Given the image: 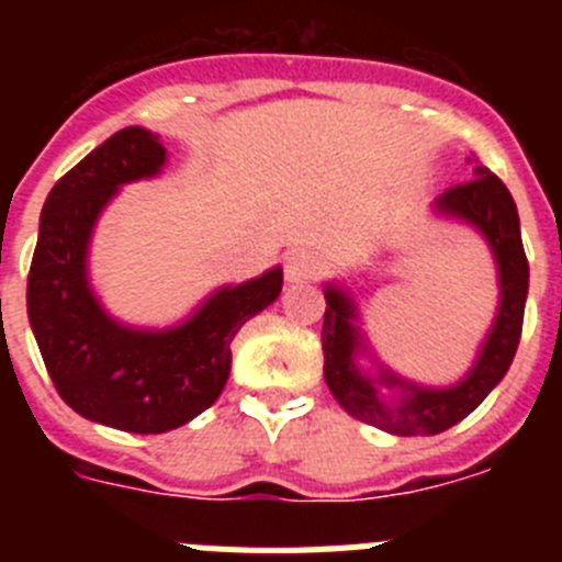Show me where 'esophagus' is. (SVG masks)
Instances as JSON below:
<instances>
[{
    "instance_id": "obj_1",
    "label": "esophagus",
    "mask_w": 562,
    "mask_h": 562,
    "mask_svg": "<svg viewBox=\"0 0 562 562\" xmlns=\"http://www.w3.org/2000/svg\"><path fill=\"white\" fill-rule=\"evenodd\" d=\"M317 267H321V261H317L315 252L306 250V247H292V250H286L284 278L290 281V284L310 281V278L317 272Z\"/></svg>"
}]
</instances>
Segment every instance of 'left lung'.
I'll return each instance as SVG.
<instances>
[{
  "mask_svg": "<svg viewBox=\"0 0 562 562\" xmlns=\"http://www.w3.org/2000/svg\"><path fill=\"white\" fill-rule=\"evenodd\" d=\"M473 162V160H470ZM475 180L436 196L430 211L439 220L473 227L486 241L498 276V306L475 360L450 385H422L391 371L362 331L360 306L346 281H326L324 376L331 396L355 419L394 436H436L473 414L504 380L518 351L524 306L529 295V261L520 241L513 193L490 168H473ZM366 359V363H360Z\"/></svg>",
  "mask_w": 562,
  "mask_h": 562,
  "instance_id": "8db88e82",
  "label": "left lung"
}]
</instances>
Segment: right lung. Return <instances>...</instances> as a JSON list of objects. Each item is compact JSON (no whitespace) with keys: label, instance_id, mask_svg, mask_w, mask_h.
<instances>
[{"label":"right lung","instance_id":"1","mask_svg":"<svg viewBox=\"0 0 562 562\" xmlns=\"http://www.w3.org/2000/svg\"><path fill=\"white\" fill-rule=\"evenodd\" d=\"M168 154L160 134L128 126L89 151L53 186L27 276V317L58 394L83 419L166 434L220 400L238 329L281 295L284 270L216 286L180 324H123L89 278V245L123 186L154 180Z\"/></svg>","mask_w":562,"mask_h":562}]
</instances>
